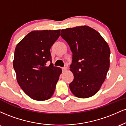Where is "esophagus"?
<instances>
[{
	"instance_id": "34e87169",
	"label": "esophagus",
	"mask_w": 126,
	"mask_h": 126,
	"mask_svg": "<svg viewBox=\"0 0 126 126\" xmlns=\"http://www.w3.org/2000/svg\"><path fill=\"white\" fill-rule=\"evenodd\" d=\"M67 70V68L66 67H64L62 68V71H63V72H66Z\"/></svg>"
}]
</instances>
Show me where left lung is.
I'll list each match as a JSON object with an SVG mask.
<instances>
[{"mask_svg":"<svg viewBox=\"0 0 126 126\" xmlns=\"http://www.w3.org/2000/svg\"><path fill=\"white\" fill-rule=\"evenodd\" d=\"M60 35L73 53L70 71L74 75L69 84L75 96L87 98L99 90L110 67V50L98 32L88 26L62 30Z\"/></svg>","mask_w":126,"mask_h":126,"instance_id":"1","label":"left lung"}]
</instances>
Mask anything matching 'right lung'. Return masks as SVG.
<instances>
[{
	"mask_svg": "<svg viewBox=\"0 0 126 126\" xmlns=\"http://www.w3.org/2000/svg\"><path fill=\"white\" fill-rule=\"evenodd\" d=\"M60 30L33 31L17 44L13 62L16 80L32 99L45 101L54 94L62 73L51 63L50 48L60 36Z\"/></svg>",
	"mask_w": 126,
	"mask_h": 126,
	"instance_id": "1",
	"label": "right lung"
}]
</instances>
